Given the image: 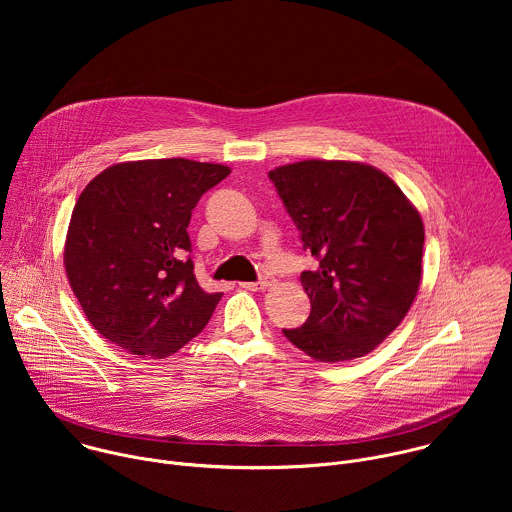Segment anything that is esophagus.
I'll return each instance as SVG.
<instances>
[{
  "label": "esophagus",
  "instance_id": "esophagus-1",
  "mask_svg": "<svg viewBox=\"0 0 512 512\" xmlns=\"http://www.w3.org/2000/svg\"><path fill=\"white\" fill-rule=\"evenodd\" d=\"M269 285H271L269 279H259V281H245V283H241V287H245V289H249V291H263V289H267Z\"/></svg>",
  "mask_w": 512,
  "mask_h": 512
}]
</instances>
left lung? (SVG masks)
<instances>
[{
	"label": "left lung",
	"instance_id": "8db88e82",
	"mask_svg": "<svg viewBox=\"0 0 512 512\" xmlns=\"http://www.w3.org/2000/svg\"><path fill=\"white\" fill-rule=\"evenodd\" d=\"M318 267L300 279L312 304L285 338L320 362L375 350L409 312L421 281L423 221L381 170L304 160L269 172Z\"/></svg>",
	"mask_w": 512,
	"mask_h": 512
}]
</instances>
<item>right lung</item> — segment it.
Segmentation results:
<instances>
[{"label": "right lung", "mask_w": 512, "mask_h": 512, "mask_svg": "<svg viewBox=\"0 0 512 512\" xmlns=\"http://www.w3.org/2000/svg\"><path fill=\"white\" fill-rule=\"evenodd\" d=\"M229 174L184 158L139 160L87 184L70 216L64 269L101 336L164 358L202 332L223 294L198 285L186 229L200 196Z\"/></svg>", "instance_id": "obj_1"}]
</instances>
